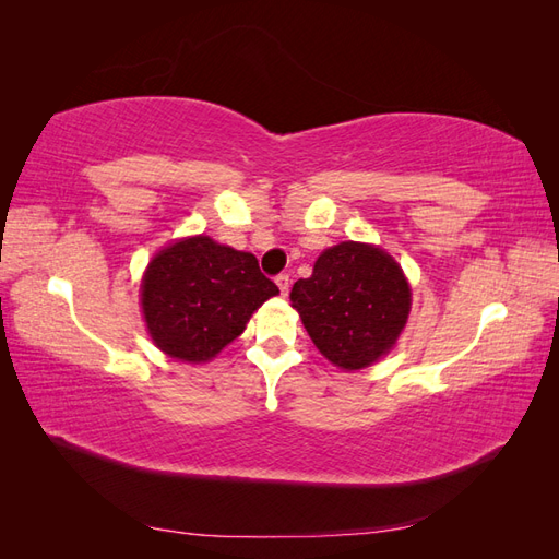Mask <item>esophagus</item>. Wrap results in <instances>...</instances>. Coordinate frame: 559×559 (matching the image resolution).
<instances>
[{
    "mask_svg": "<svg viewBox=\"0 0 559 559\" xmlns=\"http://www.w3.org/2000/svg\"><path fill=\"white\" fill-rule=\"evenodd\" d=\"M275 282H277V286H280V294H282V296L289 294V286H292L289 275H277V277H275Z\"/></svg>",
    "mask_w": 559,
    "mask_h": 559,
    "instance_id": "1",
    "label": "esophagus"
}]
</instances>
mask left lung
I'll list each match as a JSON object with an SVG mask.
<instances>
[{"label": "left lung", "instance_id": "left-lung-1", "mask_svg": "<svg viewBox=\"0 0 559 559\" xmlns=\"http://www.w3.org/2000/svg\"><path fill=\"white\" fill-rule=\"evenodd\" d=\"M292 306L331 364L359 370L396 345L411 314V286L384 249L341 242L294 284Z\"/></svg>", "mask_w": 559, "mask_h": 559}]
</instances>
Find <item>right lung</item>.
<instances>
[{"label": "right lung", "instance_id": "1", "mask_svg": "<svg viewBox=\"0 0 559 559\" xmlns=\"http://www.w3.org/2000/svg\"><path fill=\"white\" fill-rule=\"evenodd\" d=\"M277 294L253 253L195 235L151 259L142 277V312L160 352L202 364L233 343L249 317Z\"/></svg>", "mask_w": 559, "mask_h": 559}]
</instances>
